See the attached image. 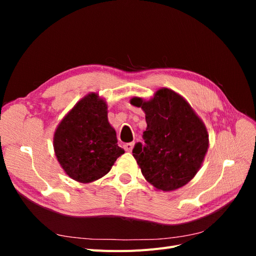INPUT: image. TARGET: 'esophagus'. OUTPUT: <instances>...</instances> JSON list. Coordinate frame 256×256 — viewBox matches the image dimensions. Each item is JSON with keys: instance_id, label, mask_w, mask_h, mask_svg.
<instances>
[{"instance_id": "34e87169", "label": "esophagus", "mask_w": 256, "mask_h": 256, "mask_svg": "<svg viewBox=\"0 0 256 256\" xmlns=\"http://www.w3.org/2000/svg\"><path fill=\"white\" fill-rule=\"evenodd\" d=\"M134 142L126 143L125 145H124V148H125L126 152H131V150H132V148H134Z\"/></svg>"}]
</instances>
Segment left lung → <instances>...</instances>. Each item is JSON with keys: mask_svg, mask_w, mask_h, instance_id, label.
<instances>
[{"mask_svg": "<svg viewBox=\"0 0 256 256\" xmlns=\"http://www.w3.org/2000/svg\"><path fill=\"white\" fill-rule=\"evenodd\" d=\"M145 112L144 143L132 154L145 180L154 187L172 191L198 173L208 148L207 130L186 100L168 88L159 90L150 102L132 98Z\"/></svg>", "mask_w": 256, "mask_h": 256, "instance_id": "8db88e82", "label": "left lung"}]
</instances>
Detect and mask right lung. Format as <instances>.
I'll use <instances>...</instances> for the list:
<instances>
[{
  "label": "right lung",
  "mask_w": 256,
  "mask_h": 256,
  "mask_svg": "<svg viewBox=\"0 0 256 256\" xmlns=\"http://www.w3.org/2000/svg\"><path fill=\"white\" fill-rule=\"evenodd\" d=\"M53 145L66 174L83 184L104 176L125 152L108 122L106 102L96 94L84 97L65 116L54 134Z\"/></svg>",
  "instance_id": "1"
}]
</instances>
